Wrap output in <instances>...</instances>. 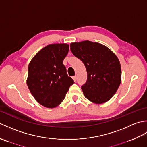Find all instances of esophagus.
<instances>
[{
	"mask_svg": "<svg viewBox=\"0 0 147 147\" xmlns=\"http://www.w3.org/2000/svg\"><path fill=\"white\" fill-rule=\"evenodd\" d=\"M73 80L74 81V82H76V76H73Z\"/></svg>",
	"mask_w": 147,
	"mask_h": 147,
	"instance_id": "obj_1",
	"label": "esophagus"
}]
</instances>
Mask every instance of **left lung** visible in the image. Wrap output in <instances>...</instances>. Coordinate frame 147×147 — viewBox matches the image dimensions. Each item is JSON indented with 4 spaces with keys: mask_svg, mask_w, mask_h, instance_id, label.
<instances>
[{
    "mask_svg": "<svg viewBox=\"0 0 147 147\" xmlns=\"http://www.w3.org/2000/svg\"><path fill=\"white\" fill-rule=\"evenodd\" d=\"M74 56L85 64L87 81L82 86L85 97L100 104L116 93L121 81V67L114 53L97 42L83 41L70 44Z\"/></svg>",
    "mask_w": 147,
    "mask_h": 147,
    "instance_id": "8db88e82",
    "label": "left lung"
}]
</instances>
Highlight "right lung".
<instances>
[{
	"label": "right lung",
	"mask_w": 147,
	"mask_h": 147,
	"mask_svg": "<svg viewBox=\"0 0 147 147\" xmlns=\"http://www.w3.org/2000/svg\"><path fill=\"white\" fill-rule=\"evenodd\" d=\"M69 48L66 43L50 44L40 50L29 64L28 87L36 100L45 107L60 104L74 83L62 62Z\"/></svg>",
	"instance_id": "right-lung-1"
}]
</instances>
